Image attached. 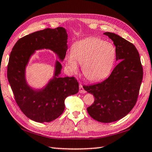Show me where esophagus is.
I'll list each match as a JSON object with an SVG mask.
<instances>
[{
  "label": "esophagus",
  "mask_w": 152,
  "mask_h": 152,
  "mask_svg": "<svg viewBox=\"0 0 152 152\" xmlns=\"http://www.w3.org/2000/svg\"><path fill=\"white\" fill-rule=\"evenodd\" d=\"M79 92L81 94L86 93V91L84 90V88H83V86L81 84H80V85H79Z\"/></svg>",
  "instance_id": "1"
}]
</instances>
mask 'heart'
I'll return each instance as SVG.
<instances>
[{
  "label": "heart",
  "mask_w": 152,
  "mask_h": 152,
  "mask_svg": "<svg viewBox=\"0 0 152 152\" xmlns=\"http://www.w3.org/2000/svg\"><path fill=\"white\" fill-rule=\"evenodd\" d=\"M116 58V49L112 43L98 37H89L76 42L66 56L68 68L73 72L83 65L86 78L97 82L111 72Z\"/></svg>",
  "instance_id": "heart-1"
}]
</instances>
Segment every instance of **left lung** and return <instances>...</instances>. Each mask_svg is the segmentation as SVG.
I'll use <instances>...</instances> for the list:
<instances>
[{
    "mask_svg": "<svg viewBox=\"0 0 152 152\" xmlns=\"http://www.w3.org/2000/svg\"><path fill=\"white\" fill-rule=\"evenodd\" d=\"M104 34L111 39L116 47V60L119 61L104 81L84 86L95 97L88 113L97 121L108 123L120 120L129 113L137 102L143 78V68L135 46L113 33Z\"/></svg>",
    "mask_w": 152,
    "mask_h": 152,
    "instance_id": "8db88e82",
    "label": "left lung"
}]
</instances>
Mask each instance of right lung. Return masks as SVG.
Wrapping results in <instances>:
<instances>
[{
    "label": "right lung",
    "mask_w": 152,
    "mask_h": 152,
    "mask_svg": "<svg viewBox=\"0 0 152 152\" xmlns=\"http://www.w3.org/2000/svg\"><path fill=\"white\" fill-rule=\"evenodd\" d=\"M67 39L64 28H47L20 38L10 53L7 77L15 101L23 113L35 122L55 120L64 111L65 99L78 92L79 84L74 77L58 76L62 68L58 61L56 62L54 77L42 90H33L25 78L26 66L35 50L50 49L62 61L68 49Z\"/></svg>",
    "instance_id": "add662e5"
}]
</instances>
